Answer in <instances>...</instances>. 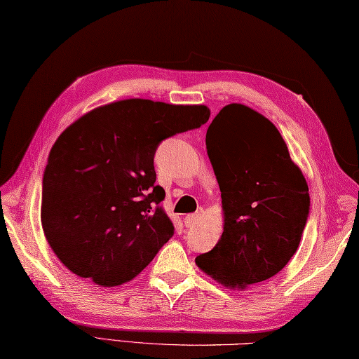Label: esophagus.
Here are the masks:
<instances>
[{
	"instance_id": "obj_1",
	"label": "esophagus",
	"mask_w": 359,
	"mask_h": 359,
	"mask_svg": "<svg viewBox=\"0 0 359 359\" xmlns=\"http://www.w3.org/2000/svg\"><path fill=\"white\" fill-rule=\"evenodd\" d=\"M198 220H200L198 214H189V215H186V219H184V225L187 228H194L195 225H197Z\"/></svg>"
}]
</instances>
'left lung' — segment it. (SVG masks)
I'll use <instances>...</instances> for the list:
<instances>
[{
  "mask_svg": "<svg viewBox=\"0 0 359 359\" xmlns=\"http://www.w3.org/2000/svg\"><path fill=\"white\" fill-rule=\"evenodd\" d=\"M222 192L223 233L195 258L220 285L245 289L272 278L292 258L309 215L306 180L276 126L243 104H228L206 133Z\"/></svg>",
  "mask_w": 359,
  "mask_h": 359,
  "instance_id": "left-lung-1",
  "label": "left lung"
}]
</instances>
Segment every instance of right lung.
<instances>
[{
	"label": "right lung",
	"mask_w": 359,
	"mask_h": 359,
	"mask_svg": "<svg viewBox=\"0 0 359 359\" xmlns=\"http://www.w3.org/2000/svg\"><path fill=\"white\" fill-rule=\"evenodd\" d=\"M203 104L130 98L87 112L60 134L43 172L40 219L64 266L112 287L133 280L173 236L156 186L162 140L205 125Z\"/></svg>",
	"instance_id": "right-lung-1"
}]
</instances>
